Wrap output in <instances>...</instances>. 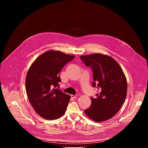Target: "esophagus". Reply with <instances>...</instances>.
<instances>
[{
	"mask_svg": "<svg viewBox=\"0 0 148 148\" xmlns=\"http://www.w3.org/2000/svg\"><path fill=\"white\" fill-rule=\"evenodd\" d=\"M78 96V95H71V98H77Z\"/></svg>",
	"mask_w": 148,
	"mask_h": 148,
	"instance_id": "esophagus-1",
	"label": "esophagus"
}]
</instances>
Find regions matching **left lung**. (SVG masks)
<instances>
[{
  "label": "left lung",
  "instance_id": "8db88e82",
  "mask_svg": "<svg viewBox=\"0 0 148 148\" xmlns=\"http://www.w3.org/2000/svg\"><path fill=\"white\" fill-rule=\"evenodd\" d=\"M81 61L93 72L92 87L99 92L91 97V106L85 110L86 115L96 122L113 117L123 104L127 93V81L118 63L111 57L101 54L81 56Z\"/></svg>",
  "mask_w": 148,
  "mask_h": 148
}]
</instances>
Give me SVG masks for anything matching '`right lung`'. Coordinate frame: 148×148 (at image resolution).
<instances>
[{
  "mask_svg": "<svg viewBox=\"0 0 148 148\" xmlns=\"http://www.w3.org/2000/svg\"><path fill=\"white\" fill-rule=\"evenodd\" d=\"M74 57L58 51H48L30 66L26 78V92L32 107L41 117L56 119L66 112L70 96L57 87L61 82L60 71Z\"/></svg>",
  "mask_w": 148,
  "mask_h": 148,
  "instance_id": "right-lung-1",
  "label": "right lung"
}]
</instances>
